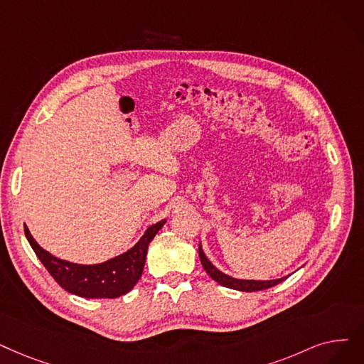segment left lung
<instances>
[{
	"instance_id": "1",
	"label": "left lung",
	"mask_w": 364,
	"mask_h": 364,
	"mask_svg": "<svg viewBox=\"0 0 364 364\" xmlns=\"http://www.w3.org/2000/svg\"><path fill=\"white\" fill-rule=\"evenodd\" d=\"M199 259L200 263L203 266V269L207 271V274L215 281L218 282L220 286L228 287V289H233V290H240V291H259V290H264V289H271L277 284L282 282L284 279H287V277H282L278 279H269V281H256V279H236L232 278L226 274H223L221 271H218L217 267L207 259L205 252L199 244Z\"/></svg>"
}]
</instances>
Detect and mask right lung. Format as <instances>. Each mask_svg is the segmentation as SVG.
Listing matches in <instances>:
<instances>
[{
    "label": "right lung",
    "instance_id": "right-lung-1",
    "mask_svg": "<svg viewBox=\"0 0 364 364\" xmlns=\"http://www.w3.org/2000/svg\"><path fill=\"white\" fill-rule=\"evenodd\" d=\"M165 223L166 220H162L151 225L131 250L98 264H77L52 256L37 244L26 226L25 236L40 262L62 289L87 299H114L131 291L143 275L149 244Z\"/></svg>",
    "mask_w": 364,
    "mask_h": 364
}]
</instances>
